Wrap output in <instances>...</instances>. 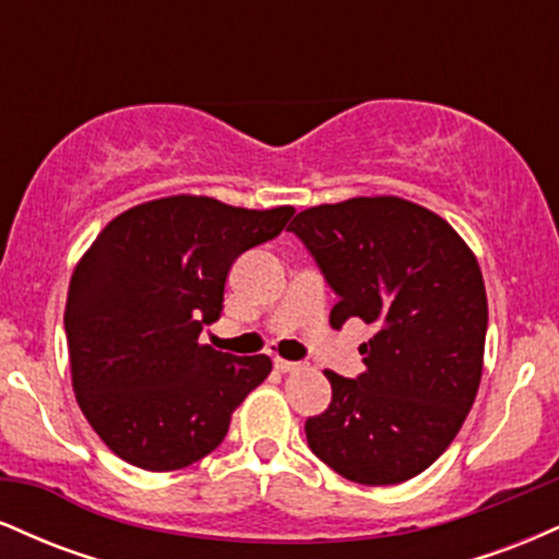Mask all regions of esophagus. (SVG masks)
Returning <instances> with one entry per match:
<instances>
[{"instance_id": "1", "label": "esophagus", "mask_w": 559, "mask_h": 559, "mask_svg": "<svg viewBox=\"0 0 559 559\" xmlns=\"http://www.w3.org/2000/svg\"><path fill=\"white\" fill-rule=\"evenodd\" d=\"M275 370H278V373H292V370H297L299 368V362H292V360H281V357H275Z\"/></svg>"}]
</instances>
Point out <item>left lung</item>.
<instances>
[{"mask_svg": "<svg viewBox=\"0 0 559 559\" xmlns=\"http://www.w3.org/2000/svg\"><path fill=\"white\" fill-rule=\"evenodd\" d=\"M297 234L336 292L331 325H376L365 373L325 370L331 404L307 418L312 452L365 486L415 478L471 413L484 370L486 305L476 254L444 217L402 197L301 210Z\"/></svg>", "mask_w": 559, "mask_h": 559, "instance_id": "8db88e82", "label": "left lung"}]
</instances>
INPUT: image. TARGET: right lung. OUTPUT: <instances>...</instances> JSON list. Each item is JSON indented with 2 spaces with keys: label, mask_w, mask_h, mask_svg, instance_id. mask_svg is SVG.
Segmentation results:
<instances>
[{
  "label": "right lung",
  "mask_w": 559,
  "mask_h": 559,
  "mask_svg": "<svg viewBox=\"0 0 559 559\" xmlns=\"http://www.w3.org/2000/svg\"><path fill=\"white\" fill-rule=\"evenodd\" d=\"M292 215L194 194L152 199L107 223L83 254L66 301L70 373L83 415L120 460L181 471L226 439L273 362L215 352L199 333L221 318L236 258Z\"/></svg>",
  "instance_id": "1"
}]
</instances>
